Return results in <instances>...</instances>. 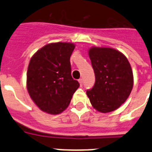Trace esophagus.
I'll return each instance as SVG.
<instances>
[{"instance_id":"esophagus-1","label":"esophagus","mask_w":152,"mask_h":152,"mask_svg":"<svg viewBox=\"0 0 152 152\" xmlns=\"http://www.w3.org/2000/svg\"><path fill=\"white\" fill-rule=\"evenodd\" d=\"M78 81H79V83H80V86H82L83 85V79L82 78H80L78 80Z\"/></svg>"}]
</instances>
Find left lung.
Instances as JSON below:
<instances>
[{"instance_id":"8db88e82","label":"left lung","mask_w":152,"mask_h":152,"mask_svg":"<svg viewBox=\"0 0 152 152\" xmlns=\"http://www.w3.org/2000/svg\"><path fill=\"white\" fill-rule=\"evenodd\" d=\"M89 56L95 83L87 95L96 110L112 112L127 100L132 89L131 65L124 55L111 48L93 47Z\"/></svg>"}]
</instances>
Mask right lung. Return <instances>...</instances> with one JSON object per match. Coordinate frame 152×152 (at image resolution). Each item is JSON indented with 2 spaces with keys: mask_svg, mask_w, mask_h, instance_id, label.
Segmentation results:
<instances>
[{
  "mask_svg": "<svg viewBox=\"0 0 152 152\" xmlns=\"http://www.w3.org/2000/svg\"><path fill=\"white\" fill-rule=\"evenodd\" d=\"M75 45L56 42L45 45L31 58L27 71V90L41 110L61 113L69 105L79 88L72 76L70 58Z\"/></svg>",
  "mask_w": 152,
  "mask_h": 152,
  "instance_id": "add662e5",
  "label": "right lung"
}]
</instances>
